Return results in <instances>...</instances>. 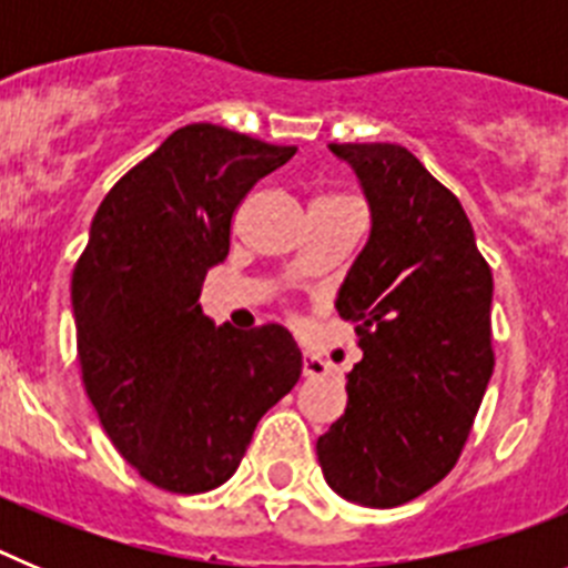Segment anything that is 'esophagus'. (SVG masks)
Listing matches in <instances>:
<instances>
[{
  "label": "esophagus",
  "instance_id": "1",
  "mask_svg": "<svg viewBox=\"0 0 568 568\" xmlns=\"http://www.w3.org/2000/svg\"><path fill=\"white\" fill-rule=\"evenodd\" d=\"M301 373H304V378H321V375L327 373V364L321 358H315V355L304 353L301 355Z\"/></svg>",
  "mask_w": 568,
  "mask_h": 568
}]
</instances>
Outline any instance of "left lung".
<instances>
[{
	"label": "left lung",
	"mask_w": 568,
	"mask_h": 568,
	"mask_svg": "<svg viewBox=\"0 0 568 568\" xmlns=\"http://www.w3.org/2000/svg\"><path fill=\"white\" fill-rule=\"evenodd\" d=\"M358 175L373 227L335 298L364 358L315 444L341 498L393 509L458 464L495 369L491 270L464 207L400 144H329Z\"/></svg>",
	"instance_id": "left-lung-1"
}]
</instances>
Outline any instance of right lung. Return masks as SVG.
Wrapping results in <instances>:
<instances>
[{"label":"right lung","instance_id":"1","mask_svg":"<svg viewBox=\"0 0 568 568\" xmlns=\"http://www.w3.org/2000/svg\"><path fill=\"white\" fill-rule=\"evenodd\" d=\"M295 148L219 124L175 130L113 184L73 270L88 398L122 458L175 495L222 486L255 424L301 378L278 324L239 333L202 313V284L230 253V222Z\"/></svg>","mask_w":568,"mask_h":568}]
</instances>
